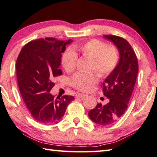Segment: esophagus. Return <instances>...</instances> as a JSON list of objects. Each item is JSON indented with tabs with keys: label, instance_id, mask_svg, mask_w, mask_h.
Returning <instances> with one entry per match:
<instances>
[{
	"label": "esophagus",
	"instance_id": "obj_1",
	"mask_svg": "<svg viewBox=\"0 0 157 157\" xmlns=\"http://www.w3.org/2000/svg\"><path fill=\"white\" fill-rule=\"evenodd\" d=\"M88 95H84V94H81V93H79V94H78V95H77V98H80V99H84V98H86V97H87Z\"/></svg>",
	"mask_w": 157,
	"mask_h": 157
}]
</instances>
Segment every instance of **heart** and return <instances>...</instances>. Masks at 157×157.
<instances>
[{"mask_svg":"<svg viewBox=\"0 0 157 157\" xmlns=\"http://www.w3.org/2000/svg\"><path fill=\"white\" fill-rule=\"evenodd\" d=\"M77 53L93 59L91 70H95L101 77H106L113 72L119 62V53L116 47H108L105 42L93 39L83 44H75L72 49L67 50L62 57V64L67 73L75 70L78 59ZM98 77L95 73H77L71 79L73 87L84 92L92 90L98 83Z\"/></svg>","mask_w":157,"mask_h":157,"instance_id":"obj_1","label":"heart"}]
</instances>
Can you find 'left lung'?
<instances>
[{
  "label": "left lung",
  "mask_w": 157,
  "mask_h": 157,
  "mask_svg": "<svg viewBox=\"0 0 157 157\" xmlns=\"http://www.w3.org/2000/svg\"><path fill=\"white\" fill-rule=\"evenodd\" d=\"M119 50V60L113 72L102 84L104 95L109 99L106 105L98 104L88 113L93 122L101 126L115 123L128 108L137 77L139 65L132 47L126 40L121 37L106 35Z\"/></svg>",
  "instance_id": "1"
}]
</instances>
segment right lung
<instances>
[{"instance_id": "right-lung-1", "label": "right lung", "mask_w": 157, "mask_h": 157, "mask_svg": "<svg viewBox=\"0 0 157 157\" xmlns=\"http://www.w3.org/2000/svg\"><path fill=\"white\" fill-rule=\"evenodd\" d=\"M72 42L56 38H40L22 47L16 60V77L20 93L34 120L43 124H55L62 120L73 96L61 98L49 93L54 79L61 75L62 53Z\"/></svg>"}]
</instances>
